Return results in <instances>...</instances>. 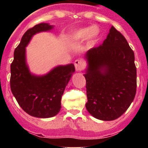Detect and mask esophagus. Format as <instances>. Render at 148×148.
<instances>
[{"label":"esophagus","mask_w":148,"mask_h":148,"mask_svg":"<svg viewBox=\"0 0 148 148\" xmlns=\"http://www.w3.org/2000/svg\"><path fill=\"white\" fill-rule=\"evenodd\" d=\"M74 66H75V69L77 71H82L84 67V62L82 60H76L74 61Z\"/></svg>","instance_id":"1"}]
</instances>
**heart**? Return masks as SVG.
<instances>
[{
  "label": "heart",
  "instance_id": "b5f03b06",
  "mask_svg": "<svg viewBox=\"0 0 148 148\" xmlns=\"http://www.w3.org/2000/svg\"><path fill=\"white\" fill-rule=\"evenodd\" d=\"M100 35V28L97 26L88 27L81 28L75 31L71 35L72 41L80 42L83 41L88 38V45L91 46L96 42Z\"/></svg>",
  "mask_w": 148,
  "mask_h": 148
}]
</instances>
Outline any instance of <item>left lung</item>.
Returning a JSON list of instances; mask_svg holds the SVG:
<instances>
[{
  "label": "left lung",
  "mask_w": 148,
  "mask_h": 148,
  "mask_svg": "<svg viewBox=\"0 0 148 148\" xmlns=\"http://www.w3.org/2000/svg\"><path fill=\"white\" fill-rule=\"evenodd\" d=\"M86 108L93 117L113 121L134 101L137 88L134 53L124 36L111 27L104 41L87 52Z\"/></svg>",
  "instance_id": "left-lung-1"
}]
</instances>
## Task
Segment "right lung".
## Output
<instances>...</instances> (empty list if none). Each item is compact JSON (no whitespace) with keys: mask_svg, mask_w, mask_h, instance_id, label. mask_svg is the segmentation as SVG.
I'll return each instance as SVG.
<instances>
[{"mask_svg":"<svg viewBox=\"0 0 148 148\" xmlns=\"http://www.w3.org/2000/svg\"><path fill=\"white\" fill-rule=\"evenodd\" d=\"M52 25L37 24L24 33L14 50L10 64V89L21 108L31 116L47 118L58 114L64 89L75 71L73 64L58 66L44 76L31 74L26 64L25 47L35 34L50 31Z\"/></svg>","mask_w":148,"mask_h":148,"instance_id":"1","label":"right lung"}]
</instances>
